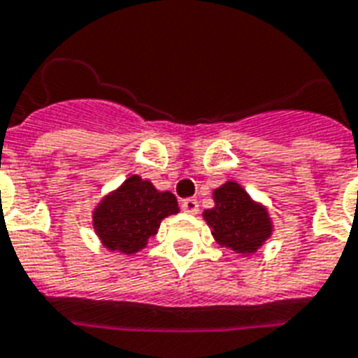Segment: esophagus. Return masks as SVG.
I'll return each instance as SVG.
<instances>
[{"instance_id": "34e87169", "label": "esophagus", "mask_w": 358, "mask_h": 358, "mask_svg": "<svg viewBox=\"0 0 358 358\" xmlns=\"http://www.w3.org/2000/svg\"><path fill=\"white\" fill-rule=\"evenodd\" d=\"M182 210L187 214H197L199 213V203L195 199H184L182 201Z\"/></svg>"}]
</instances>
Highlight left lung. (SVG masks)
<instances>
[{
    "mask_svg": "<svg viewBox=\"0 0 358 358\" xmlns=\"http://www.w3.org/2000/svg\"><path fill=\"white\" fill-rule=\"evenodd\" d=\"M213 208L205 210V220L213 227L214 239L239 254L256 252L271 235V222L266 208L256 205L243 187L227 182L214 192Z\"/></svg>",
    "mask_w": 358,
    "mask_h": 358,
    "instance_id": "1",
    "label": "left lung"
}]
</instances>
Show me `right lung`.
Returning a JSON list of instances; mask_svg holds the SVG:
<instances>
[{
    "instance_id": "add662e5",
    "label": "right lung",
    "mask_w": 358,
    "mask_h": 358,
    "mask_svg": "<svg viewBox=\"0 0 358 358\" xmlns=\"http://www.w3.org/2000/svg\"><path fill=\"white\" fill-rule=\"evenodd\" d=\"M178 213L171 192H157L152 182L131 176L94 210V229L106 248L123 254L138 252L155 235L161 220Z\"/></svg>"
}]
</instances>
